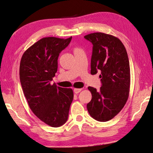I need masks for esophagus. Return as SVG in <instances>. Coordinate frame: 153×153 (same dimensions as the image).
<instances>
[{
	"label": "esophagus",
	"mask_w": 153,
	"mask_h": 153,
	"mask_svg": "<svg viewBox=\"0 0 153 153\" xmlns=\"http://www.w3.org/2000/svg\"><path fill=\"white\" fill-rule=\"evenodd\" d=\"M82 90V88H74V92L75 94H79Z\"/></svg>",
	"instance_id": "34e87169"
}]
</instances>
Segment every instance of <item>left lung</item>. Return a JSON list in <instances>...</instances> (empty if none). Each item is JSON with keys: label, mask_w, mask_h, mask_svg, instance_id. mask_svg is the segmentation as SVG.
Returning a JSON list of instances; mask_svg holds the SVG:
<instances>
[{"label": "left lung", "mask_w": 153, "mask_h": 153, "mask_svg": "<svg viewBox=\"0 0 153 153\" xmlns=\"http://www.w3.org/2000/svg\"><path fill=\"white\" fill-rule=\"evenodd\" d=\"M93 45L91 74L100 71V90L89 86L91 100L87 104L90 116L100 122L113 118L128 100L130 86V69L124 45L117 37L103 33L84 36Z\"/></svg>", "instance_id": "1"}]
</instances>
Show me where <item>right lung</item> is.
Masks as SVG:
<instances>
[{
  "mask_svg": "<svg viewBox=\"0 0 153 153\" xmlns=\"http://www.w3.org/2000/svg\"><path fill=\"white\" fill-rule=\"evenodd\" d=\"M71 39L72 36L42 38L23 53L20 62V82L30 110L43 123L54 128L66 123L73 100L71 88L50 84L57 71L59 53Z\"/></svg>",
  "mask_w": 153,
  "mask_h": 153,
  "instance_id": "obj_1",
  "label": "right lung"
}]
</instances>
